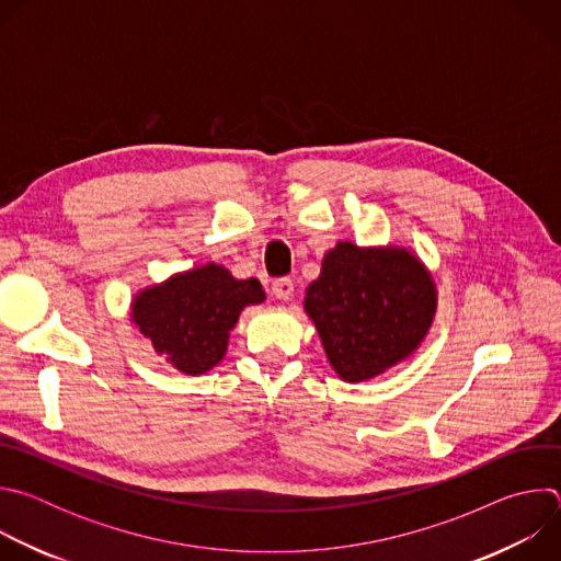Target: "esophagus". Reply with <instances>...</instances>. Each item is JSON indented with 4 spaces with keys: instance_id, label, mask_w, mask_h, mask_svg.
Here are the masks:
<instances>
[{
    "instance_id": "obj_1",
    "label": "esophagus",
    "mask_w": 561,
    "mask_h": 561,
    "mask_svg": "<svg viewBox=\"0 0 561 561\" xmlns=\"http://www.w3.org/2000/svg\"><path fill=\"white\" fill-rule=\"evenodd\" d=\"M293 290H295V284H293V279H288V277H279V279L273 282V295H275L277 299H282V301L290 299V297H293Z\"/></svg>"
}]
</instances>
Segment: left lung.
<instances>
[{"label": "left lung", "mask_w": 561, "mask_h": 561, "mask_svg": "<svg viewBox=\"0 0 561 561\" xmlns=\"http://www.w3.org/2000/svg\"><path fill=\"white\" fill-rule=\"evenodd\" d=\"M304 310L333 370L357 383L420 348L437 312V286L422 260L404 247L337 242L306 288Z\"/></svg>", "instance_id": "obj_1"}]
</instances>
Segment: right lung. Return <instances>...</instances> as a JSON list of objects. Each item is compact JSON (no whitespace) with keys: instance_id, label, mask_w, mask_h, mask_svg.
Returning a JSON list of instances; mask_svg holds the SVG:
<instances>
[{"instance_id":"add662e5","label":"right lung","mask_w":561,"mask_h":561,"mask_svg":"<svg viewBox=\"0 0 561 561\" xmlns=\"http://www.w3.org/2000/svg\"><path fill=\"white\" fill-rule=\"evenodd\" d=\"M264 299L260 279H237L208 262L141 288L130 322L159 357L186 375H204L224 359L239 312Z\"/></svg>"}]
</instances>
